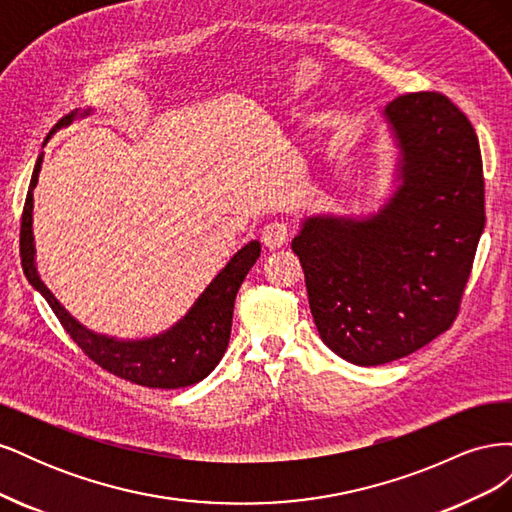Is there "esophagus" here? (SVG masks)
Returning a JSON list of instances; mask_svg holds the SVG:
<instances>
[{
  "instance_id": "1",
  "label": "esophagus",
  "mask_w": 512,
  "mask_h": 512,
  "mask_svg": "<svg viewBox=\"0 0 512 512\" xmlns=\"http://www.w3.org/2000/svg\"><path fill=\"white\" fill-rule=\"evenodd\" d=\"M290 228L284 222H271L262 228V243H265L269 250H280L282 245L288 243Z\"/></svg>"
}]
</instances>
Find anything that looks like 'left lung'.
I'll use <instances>...</instances> for the list:
<instances>
[{
  "label": "left lung",
  "mask_w": 512,
  "mask_h": 512,
  "mask_svg": "<svg viewBox=\"0 0 512 512\" xmlns=\"http://www.w3.org/2000/svg\"><path fill=\"white\" fill-rule=\"evenodd\" d=\"M401 151L397 192L369 220L309 218L292 241L322 342L384 365L457 320L485 228V177L470 119L438 91L384 108Z\"/></svg>",
  "instance_id": "obj_1"
}]
</instances>
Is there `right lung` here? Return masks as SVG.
Segmentation results:
<instances>
[{
    "mask_svg": "<svg viewBox=\"0 0 512 512\" xmlns=\"http://www.w3.org/2000/svg\"><path fill=\"white\" fill-rule=\"evenodd\" d=\"M70 121L72 113L61 119L57 128ZM40 164L42 156H38L21 215V265L29 284L40 290L61 322V327L72 337V342L98 367L106 369L108 374L149 386V389H181V386H190L207 378L215 365L222 361L228 348L235 297L247 271L254 267V262L260 256V243L252 241L241 247L218 273V277L207 286V290L200 294V299L194 303L188 316L164 335L141 339V342H117V339L96 335L94 331L81 327L57 303L51 290L42 284L34 265L32 209Z\"/></svg>",
    "mask_w": 512,
    "mask_h": 512,
    "instance_id": "obj_1",
    "label": "right lung"
}]
</instances>
